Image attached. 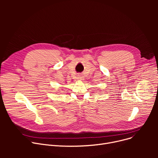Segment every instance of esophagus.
Segmentation results:
<instances>
[{
    "label": "esophagus",
    "instance_id": "obj_1",
    "mask_svg": "<svg viewBox=\"0 0 158 158\" xmlns=\"http://www.w3.org/2000/svg\"><path fill=\"white\" fill-rule=\"evenodd\" d=\"M83 76H82V75H78V76H77V79H79V80H83Z\"/></svg>",
    "mask_w": 158,
    "mask_h": 158
}]
</instances>
